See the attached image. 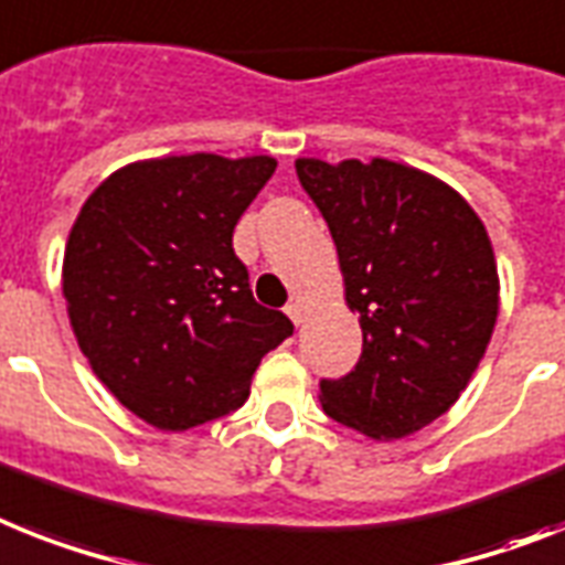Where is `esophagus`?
<instances>
[{
  "label": "esophagus",
  "mask_w": 565,
  "mask_h": 565,
  "mask_svg": "<svg viewBox=\"0 0 565 565\" xmlns=\"http://www.w3.org/2000/svg\"><path fill=\"white\" fill-rule=\"evenodd\" d=\"M286 315L291 317V323H294V326H300L302 320H306V306H302L300 300H291V302H288V306H286Z\"/></svg>",
  "instance_id": "obj_1"
}]
</instances>
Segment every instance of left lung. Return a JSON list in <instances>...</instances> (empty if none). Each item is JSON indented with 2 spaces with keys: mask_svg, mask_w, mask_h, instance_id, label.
I'll return each mask as SVG.
<instances>
[{
  "mask_svg": "<svg viewBox=\"0 0 565 565\" xmlns=\"http://www.w3.org/2000/svg\"><path fill=\"white\" fill-rule=\"evenodd\" d=\"M297 179L338 245L355 370L320 377L326 416L401 439L450 409L482 361L500 311L491 239L470 204L427 172L375 158H297Z\"/></svg>",
  "mask_w": 565,
  "mask_h": 565,
  "instance_id": "left-lung-1",
  "label": "left lung"
}]
</instances>
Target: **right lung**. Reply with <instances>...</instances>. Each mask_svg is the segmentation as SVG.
Instances as JSON below:
<instances>
[{
  "label": "right lung",
  "instance_id": "add662e5",
  "mask_svg": "<svg viewBox=\"0 0 565 565\" xmlns=\"http://www.w3.org/2000/svg\"><path fill=\"white\" fill-rule=\"evenodd\" d=\"M277 161L195 152L111 172L74 222L63 297L83 355L111 395L158 430H190L248 398L291 338L254 300L233 227Z\"/></svg>",
  "mask_w": 565,
  "mask_h": 565
}]
</instances>
